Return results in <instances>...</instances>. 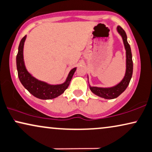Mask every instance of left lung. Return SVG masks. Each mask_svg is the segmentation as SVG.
<instances>
[{
  "mask_svg": "<svg viewBox=\"0 0 152 152\" xmlns=\"http://www.w3.org/2000/svg\"><path fill=\"white\" fill-rule=\"evenodd\" d=\"M117 32L121 35L124 45V47L126 50V73L122 80L117 84V85L112 86V87H97V86H91L89 85V88L95 95L100 96V97L105 98V99H114V98H117L118 96L123 93L127 86H129L130 81L131 80L132 75H133V60H132V54L131 47L127 41L126 33L123 28L120 26L117 27Z\"/></svg>",
  "mask_w": 152,
  "mask_h": 152,
  "instance_id": "left-lung-1",
  "label": "left lung"
}]
</instances>
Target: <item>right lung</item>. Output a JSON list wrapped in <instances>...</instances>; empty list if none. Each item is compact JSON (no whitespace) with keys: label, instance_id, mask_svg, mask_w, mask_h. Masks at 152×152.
Wrapping results in <instances>:
<instances>
[{"label":"right lung","instance_id":"1","mask_svg":"<svg viewBox=\"0 0 152 152\" xmlns=\"http://www.w3.org/2000/svg\"><path fill=\"white\" fill-rule=\"evenodd\" d=\"M26 38V35L21 39L19 43L18 53L17 55V68L18 77L21 83L28 91L30 94L35 97L42 100H50L58 97L64 93L65 90L68 87L72 76L75 72L77 68H72L69 72L66 80L61 84H50L47 82L38 80L29 73L25 66L23 60V45Z\"/></svg>","mask_w":152,"mask_h":152}]
</instances>
